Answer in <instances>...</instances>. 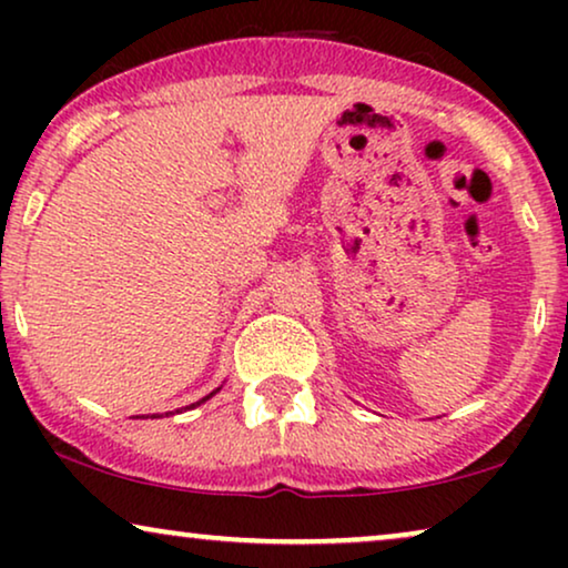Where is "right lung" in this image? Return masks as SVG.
Returning a JSON list of instances; mask_svg holds the SVG:
<instances>
[{
  "instance_id": "obj_1",
  "label": "right lung",
  "mask_w": 568,
  "mask_h": 568,
  "mask_svg": "<svg viewBox=\"0 0 568 568\" xmlns=\"http://www.w3.org/2000/svg\"><path fill=\"white\" fill-rule=\"evenodd\" d=\"M216 393H220V387H216V390L214 393H209V395H204V398H201V400H196V403H191V406H185V408H196V406H201V403H206L209 398H212V395H216ZM154 418H158V414H152Z\"/></svg>"
}]
</instances>
